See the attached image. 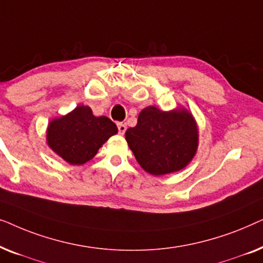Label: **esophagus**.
Listing matches in <instances>:
<instances>
[{"label":"esophagus","mask_w":263,"mask_h":263,"mask_svg":"<svg viewBox=\"0 0 263 263\" xmlns=\"http://www.w3.org/2000/svg\"><path fill=\"white\" fill-rule=\"evenodd\" d=\"M117 128H118V133H120L121 135H123L125 130H127V124H125V123H117Z\"/></svg>","instance_id":"34e87169"}]
</instances>
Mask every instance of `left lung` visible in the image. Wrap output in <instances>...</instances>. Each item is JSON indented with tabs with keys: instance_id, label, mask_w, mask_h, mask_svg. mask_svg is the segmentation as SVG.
Returning <instances> with one entry per match:
<instances>
[{
	"instance_id": "8db88e82",
	"label": "left lung",
	"mask_w": 263,
	"mask_h": 263,
	"mask_svg": "<svg viewBox=\"0 0 263 263\" xmlns=\"http://www.w3.org/2000/svg\"><path fill=\"white\" fill-rule=\"evenodd\" d=\"M129 148L143 170L154 176L184 168L195 156L199 133L193 115L178 107L171 111L147 106L138 124L125 132Z\"/></svg>"
}]
</instances>
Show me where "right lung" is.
<instances>
[{
    "instance_id": "add662e5",
    "label": "right lung",
    "mask_w": 263,
    "mask_h": 263,
    "mask_svg": "<svg viewBox=\"0 0 263 263\" xmlns=\"http://www.w3.org/2000/svg\"><path fill=\"white\" fill-rule=\"evenodd\" d=\"M116 124L106 116L96 117L89 106L79 105L66 116L50 122L46 141L53 152L71 165L91 160L110 136Z\"/></svg>"
}]
</instances>
